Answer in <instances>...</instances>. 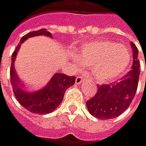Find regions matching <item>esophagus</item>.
Returning <instances> with one entry per match:
<instances>
[{"label":"esophagus","mask_w":146,"mask_h":146,"mask_svg":"<svg viewBox=\"0 0 146 146\" xmlns=\"http://www.w3.org/2000/svg\"><path fill=\"white\" fill-rule=\"evenodd\" d=\"M75 81H76V84H77V85H80V83H82V82H84V81H85V79H84V78H82V77H80V76H79V77H77V78H76V80H75Z\"/></svg>","instance_id":"1"}]
</instances>
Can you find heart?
<instances>
[{
    "mask_svg": "<svg viewBox=\"0 0 146 146\" xmlns=\"http://www.w3.org/2000/svg\"><path fill=\"white\" fill-rule=\"evenodd\" d=\"M77 65L92 66V74L100 82H109L121 77L130 63V54L122 45L110 40L88 42L77 49Z\"/></svg>",
    "mask_w": 146,
    "mask_h": 146,
    "instance_id": "heart-1",
    "label": "heart"
}]
</instances>
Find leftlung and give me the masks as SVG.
Listing matches in <instances>:
<instances>
[{"label":"left lung","instance_id":"obj_1","mask_svg":"<svg viewBox=\"0 0 146 146\" xmlns=\"http://www.w3.org/2000/svg\"><path fill=\"white\" fill-rule=\"evenodd\" d=\"M131 46L133 58L132 69L115 84L98 86L96 95L86 102L88 111L94 117L100 120L118 117L131 104L140 74L139 50L133 42H131Z\"/></svg>","mask_w":146,"mask_h":146}]
</instances>
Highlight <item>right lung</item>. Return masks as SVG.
Listing matches in <instances>:
<instances>
[{
	"instance_id": "1",
	"label": "right lung",
	"mask_w": 146,
	"mask_h": 146,
	"mask_svg": "<svg viewBox=\"0 0 146 146\" xmlns=\"http://www.w3.org/2000/svg\"><path fill=\"white\" fill-rule=\"evenodd\" d=\"M36 36H46L48 37H52L51 33L47 31L46 29H41L36 31L29 32L21 38L19 43L16 47L15 51L12 54L10 81L17 100L24 108L34 114L46 115L56 110V108L63 100L66 90L72 85H74L76 78L74 76L70 77L64 74L56 72L49 80L48 84L40 90L26 91L24 88L16 74V70L14 68V61L21 44L27 38Z\"/></svg>"
}]
</instances>
